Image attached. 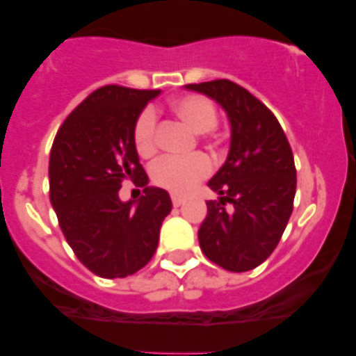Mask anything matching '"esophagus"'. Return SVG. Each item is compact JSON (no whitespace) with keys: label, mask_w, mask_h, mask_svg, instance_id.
Wrapping results in <instances>:
<instances>
[{"label":"esophagus","mask_w":356,"mask_h":356,"mask_svg":"<svg viewBox=\"0 0 356 356\" xmlns=\"http://www.w3.org/2000/svg\"><path fill=\"white\" fill-rule=\"evenodd\" d=\"M170 198H172V204H174V207H181V204L184 203V196L182 195H172Z\"/></svg>","instance_id":"esophagus-1"}]
</instances>
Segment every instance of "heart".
I'll return each mask as SVG.
<instances>
[{"mask_svg": "<svg viewBox=\"0 0 356 356\" xmlns=\"http://www.w3.org/2000/svg\"><path fill=\"white\" fill-rule=\"evenodd\" d=\"M172 111L189 125L193 131L211 138V129L218 122V110L210 98L203 95H184L170 103ZM158 117L152 106H146L136 117L132 127V143L139 156L149 158L158 148ZM211 172V161L196 153L191 156H163L149 168L153 184L174 193H186L195 188Z\"/></svg>", "mask_w": 356, "mask_h": 356, "instance_id": "heart-1", "label": "heart"}]
</instances>
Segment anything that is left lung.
Segmentation results:
<instances>
[{
    "mask_svg": "<svg viewBox=\"0 0 356 356\" xmlns=\"http://www.w3.org/2000/svg\"><path fill=\"white\" fill-rule=\"evenodd\" d=\"M186 88L220 103L232 131L227 160L208 182L222 198L207 201L201 251L225 270H253L279 245L293 213V149L275 115L243 86L215 79ZM227 202L232 211L225 208Z\"/></svg>",
    "mask_w": 356,
    "mask_h": 356,
    "instance_id": "1",
    "label": "left lung"
}]
</instances>
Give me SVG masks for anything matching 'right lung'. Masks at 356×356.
Segmentation results:
<instances>
[{
    "label": "right lung",
    "instance_id": "1",
    "mask_svg": "<svg viewBox=\"0 0 356 356\" xmlns=\"http://www.w3.org/2000/svg\"><path fill=\"white\" fill-rule=\"evenodd\" d=\"M158 89L110 84L92 91L60 125L49 153V201L75 257L92 274L127 277L155 254L172 201L148 175L132 143L136 117ZM131 178L145 187L136 204L118 198Z\"/></svg>",
    "mask_w": 356,
    "mask_h": 356
}]
</instances>
